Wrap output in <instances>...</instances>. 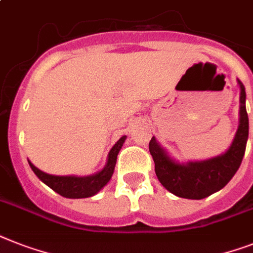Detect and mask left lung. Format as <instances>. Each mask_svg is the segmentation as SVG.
<instances>
[{
	"instance_id": "left-lung-1",
	"label": "left lung",
	"mask_w": 253,
	"mask_h": 253,
	"mask_svg": "<svg viewBox=\"0 0 253 253\" xmlns=\"http://www.w3.org/2000/svg\"><path fill=\"white\" fill-rule=\"evenodd\" d=\"M239 125L233 143L225 153L203 161L186 164L174 160L153 136L149 141V152L155 161V171L160 183L178 198L200 199L226 186L239 169L248 140V116L246 110V89L240 80Z\"/></svg>"
}]
</instances>
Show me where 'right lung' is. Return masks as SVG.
I'll use <instances>...</instances> for the list:
<instances>
[{"mask_svg": "<svg viewBox=\"0 0 253 253\" xmlns=\"http://www.w3.org/2000/svg\"><path fill=\"white\" fill-rule=\"evenodd\" d=\"M125 140H126V136H122L116 144L113 145V148L109 152L105 166L100 171L92 174V175H52V174L41 171L31 161H28V164L42 183L50 187L53 191H55L57 194H59L63 198H91V196L97 194L101 188H104L112 178L113 173H114V168H116L117 156L120 153Z\"/></svg>", "mask_w": 253, "mask_h": 253, "instance_id": "1", "label": "right lung"}]
</instances>
